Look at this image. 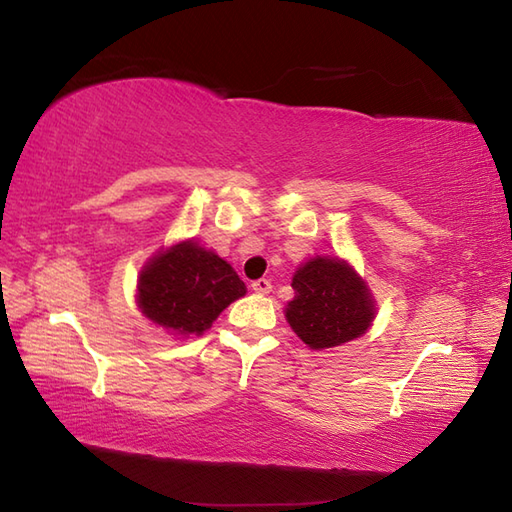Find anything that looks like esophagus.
<instances>
[{"mask_svg": "<svg viewBox=\"0 0 512 512\" xmlns=\"http://www.w3.org/2000/svg\"><path fill=\"white\" fill-rule=\"evenodd\" d=\"M252 290L258 295H267V293H271V282L265 280V278L256 280V282H252Z\"/></svg>", "mask_w": 512, "mask_h": 512, "instance_id": "obj_1", "label": "esophagus"}]
</instances>
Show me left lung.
Masks as SVG:
<instances>
[{
  "mask_svg": "<svg viewBox=\"0 0 512 512\" xmlns=\"http://www.w3.org/2000/svg\"><path fill=\"white\" fill-rule=\"evenodd\" d=\"M293 301L284 316L312 351L334 349L364 336L377 316V301L366 280L347 260L314 256L297 267Z\"/></svg>",
  "mask_w": 512,
  "mask_h": 512,
  "instance_id": "obj_1",
  "label": "left lung"
}]
</instances>
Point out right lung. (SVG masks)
<instances>
[{
    "mask_svg": "<svg viewBox=\"0 0 512 512\" xmlns=\"http://www.w3.org/2000/svg\"><path fill=\"white\" fill-rule=\"evenodd\" d=\"M247 293L230 262L185 239L146 260L135 303L150 323L170 336H202L232 301Z\"/></svg>",
    "mask_w": 512,
    "mask_h": 512,
    "instance_id": "obj_1",
    "label": "right lung"
}]
</instances>
